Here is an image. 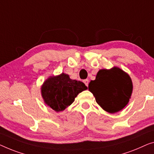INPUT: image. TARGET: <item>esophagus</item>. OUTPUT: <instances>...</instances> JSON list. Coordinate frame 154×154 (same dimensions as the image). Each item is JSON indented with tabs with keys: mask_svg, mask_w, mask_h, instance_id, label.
Here are the masks:
<instances>
[{
	"mask_svg": "<svg viewBox=\"0 0 154 154\" xmlns=\"http://www.w3.org/2000/svg\"><path fill=\"white\" fill-rule=\"evenodd\" d=\"M83 82H84V83L85 84V85H86V86H88V83H89L88 79H84Z\"/></svg>",
	"mask_w": 154,
	"mask_h": 154,
	"instance_id": "obj_1",
	"label": "esophagus"
}]
</instances>
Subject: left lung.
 I'll return each mask as SVG.
<instances>
[{"label":"left lung","instance_id":"obj_1","mask_svg":"<svg viewBox=\"0 0 154 154\" xmlns=\"http://www.w3.org/2000/svg\"><path fill=\"white\" fill-rule=\"evenodd\" d=\"M88 90L103 109L114 113L128 104L133 84L129 75L119 68L114 67L110 70H100L95 79L89 83Z\"/></svg>","mask_w":154,"mask_h":154}]
</instances>
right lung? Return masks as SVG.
Wrapping results in <instances>:
<instances>
[{"mask_svg": "<svg viewBox=\"0 0 154 154\" xmlns=\"http://www.w3.org/2000/svg\"><path fill=\"white\" fill-rule=\"evenodd\" d=\"M86 89L83 82L71 79L69 75L62 73L48 78L41 87V95L45 104L59 112L70 106L78 94Z\"/></svg>", "mask_w": 154, "mask_h": 154, "instance_id": "right-lung-1", "label": "right lung"}]
</instances>
